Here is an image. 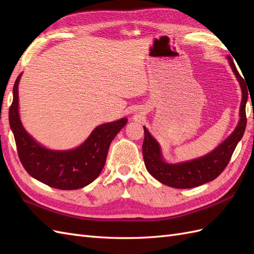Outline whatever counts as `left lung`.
<instances>
[{"label": "left lung", "mask_w": 254, "mask_h": 254, "mask_svg": "<svg viewBox=\"0 0 254 254\" xmlns=\"http://www.w3.org/2000/svg\"><path fill=\"white\" fill-rule=\"evenodd\" d=\"M228 60L242 89L240 121L234 131L214 150L200 158L170 163L165 161L158 141L144 126L145 137L142 150L146 170L153 178L165 186L175 189H190L217 178L228 165L236 145L242 140L247 124L246 104L248 101V88L246 86V79L244 80L238 73L232 58L228 56Z\"/></svg>", "instance_id": "8db88e82"}]
</instances>
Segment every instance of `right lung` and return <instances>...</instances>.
I'll return each mask as SVG.
<instances>
[{
	"label": "right lung",
	"mask_w": 254,
	"mask_h": 254,
	"mask_svg": "<svg viewBox=\"0 0 254 254\" xmlns=\"http://www.w3.org/2000/svg\"><path fill=\"white\" fill-rule=\"evenodd\" d=\"M21 76L22 73L12 90L9 125L22 165L33 178L51 188L70 190L87 187L103 171L109 146L128 120L123 118L95 127L86 141L75 148L50 149L36 141L21 122L18 91Z\"/></svg>",
	"instance_id": "obj_1"
}]
</instances>
